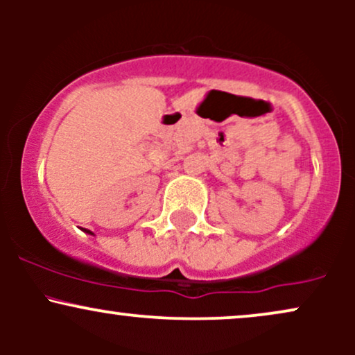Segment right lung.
Listing matches in <instances>:
<instances>
[{"label":"right lung","mask_w":355,"mask_h":355,"mask_svg":"<svg viewBox=\"0 0 355 355\" xmlns=\"http://www.w3.org/2000/svg\"><path fill=\"white\" fill-rule=\"evenodd\" d=\"M81 230H83V232H87V234H89V235H93V234H92V232H89V230H87V229H81Z\"/></svg>","instance_id":"add662e5"}]
</instances>
